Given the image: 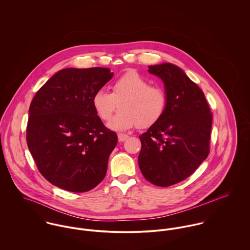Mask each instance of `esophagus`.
Wrapping results in <instances>:
<instances>
[{
  "mask_svg": "<svg viewBox=\"0 0 250 250\" xmlns=\"http://www.w3.org/2000/svg\"><path fill=\"white\" fill-rule=\"evenodd\" d=\"M117 137H118L119 142H125L129 138V136L126 135V134H118Z\"/></svg>",
  "mask_w": 250,
  "mask_h": 250,
  "instance_id": "esophagus-1",
  "label": "esophagus"
}]
</instances>
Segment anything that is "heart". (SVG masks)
Masks as SVG:
<instances>
[{
	"mask_svg": "<svg viewBox=\"0 0 250 250\" xmlns=\"http://www.w3.org/2000/svg\"><path fill=\"white\" fill-rule=\"evenodd\" d=\"M111 93L97 89L92 96L96 114L108 120L118 107L119 112L108 122L115 131H126L135 126L147 128L158 122L167 108V95L159 86L149 85L141 74L129 71L119 77L111 86Z\"/></svg>",
	"mask_w": 250,
	"mask_h": 250,
	"instance_id": "b5f03b06",
	"label": "heart"
}]
</instances>
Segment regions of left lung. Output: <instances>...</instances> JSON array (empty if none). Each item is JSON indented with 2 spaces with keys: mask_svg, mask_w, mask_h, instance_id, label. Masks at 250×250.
I'll list each match as a JSON object with an SVG mask.
<instances>
[{
  "mask_svg": "<svg viewBox=\"0 0 250 250\" xmlns=\"http://www.w3.org/2000/svg\"><path fill=\"white\" fill-rule=\"evenodd\" d=\"M148 72L163 81L167 108L140 136L139 166L147 181L169 187L191 175L208 157L213 117L203 91L177 65H150Z\"/></svg>",
  "mask_w": 250,
  "mask_h": 250,
  "instance_id": "obj_1",
  "label": "left lung"
}]
</instances>
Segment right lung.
I'll return each instance as SVG.
<instances>
[{"label":"right lung","instance_id":"1","mask_svg":"<svg viewBox=\"0 0 250 250\" xmlns=\"http://www.w3.org/2000/svg\"><path fill=\"white\" fill-rule=\"evenodd\" d=\"M112 77L108 68H65L36 92L27 143L38 170L54 186L84 192L105 177L117 135L96 114L92 96Z\"/></svg>","mask_w":250,"mask_h":250}]
</instances>
